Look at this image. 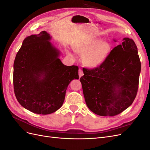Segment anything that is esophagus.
<instances>
[{"label":"esophagus","instance_id":"esophagus-1","mask_svg":"<svg viewBox=\"0 0 150 150\" xmlns=\"http://www.w3.org/2000/svg\"><path fill=\"white\" fill-rule=\"evenodd\" d=\"M84 75V74H83V70H81V69H79V78H81V76H83Z\"/></svg>","mask_w":150,"mask_h":150}]
</instances>
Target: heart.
Instances as JSON below:
<instances>
[{
	"instance_id": "b5f03b06",
	"label": "heart",
	"mask_w": 150,
	"mask_h": 150,
	"mask_svg": "<svg viewBox=\"0 0 150 150\" xmlns=\"http://www.w3.org/2000/svg\"><path fill=\"white\" fill-rule=\"evenodd\" d=\"M111 49L110 42L99 38L88 40L75 47L77 52L84 55V64L90 67H95L103 64L110 55Z\"/></svg>"
}]
</instances>
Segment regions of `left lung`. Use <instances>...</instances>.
Masks as SVG:
<instances>
[{"label": "left lung", "instance_id": "left-lung-1", "mask_svg": "<svg viewBox=\"0 0 150 150\" xmlns=\"http://www.w3.org/2000/svg\"><path fill=\"white\" fill-rule=\"evenodd\" d=\"M83 71L80 81L89 110L102 116L118 115L131 105L137 94L141 62L137 45L125 38L103 64Z\"/></svg>", "mask_w": 150, "mask_h": 150}]
</instances>
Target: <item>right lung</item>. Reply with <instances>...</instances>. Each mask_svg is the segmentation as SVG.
Returning <instances> with one entry per match:
<instances>
[{
  "instance_id": "obj_1",
  "label": "right lung",
  "mask_w": 150,
  "mask_h": 150,
  "mask_svg": "<svg viewBox=\"0 0 150 150\" xmlns=\"http://www.w3.org/2000/svg\"><path fill=\"white\" fill-rule=\"evenodd\" d=\"M51 39L46 31L27 37L13 63V89L17 101L26 110L39 115L59 110L68 85L79 79L78 67L63 64L60 51Z\"/></svg>"
}]
</instances>
